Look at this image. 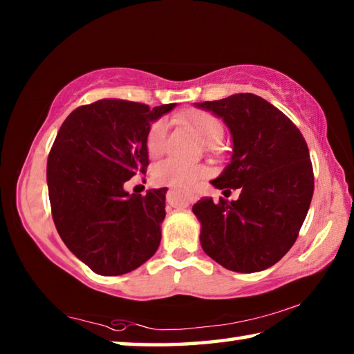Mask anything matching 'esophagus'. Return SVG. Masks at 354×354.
Listing matches in <instances>:
<instances>
[{
    "mask_svg": "<svg viewBox=\"0 0 354 354\" xmlns=\"http://www.w3.org/2000/svg\"><path fill=\"white\" fill-rule=\"evenodd\" d=\"M195 201L194 195H183V194H176V192L169 190L167 192V203L170 206L175 207H187L189 205Z\"/></svg>",
    "mask_w": 354,
    "mask_h": 354,
    "instance_id": "34e87169",
    "label": "esophagus"
}]
</instances>
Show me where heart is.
Here are the masks:
<instances>
[{
    "label": "heart",
    "instance_id": "obj_1",
    "mask_svg": "<svg viewBox=\"0 0 354 354\" xmlns=\"http://www.w3.org/2000/svg\"><path fill=\"white\" fill-rule=\"evenodd\" d=\"M192 134L198 139L203 145L215 147L223 139L225 128L218 118L207 112H192L183 118ZM167 133L169 124L165 120L156 122L147 137V149L149 156H159L167 145ZM209 175V169L198 164H185L175 159H167L156 164L153 169V181L158 185L175 189L178 192H190L196 187V184L203 181Z\"/></svg>",
    "mask_w": 354,
    "mask_h": 354
}]
</instances>
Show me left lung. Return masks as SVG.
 <instances>
[{"mask_svg":"<svg viewBox=\"0 0 354 354\" xmlns=\"http://www.w3.org/2000/svg\"><path fill=\"white\" fill-rule=\"evenodd\" d=\"M195 106L223 120L232 139L231 162L211 184L241 189L236 201L205 196L192 207L201 247L227 270H266L292 248L309 211L314 171L308 143L283 112L253 93Z\"/></svg>","mask_w":354,"mask_h":354,"instance_id":"1","label":"left lung"}]
</instances>
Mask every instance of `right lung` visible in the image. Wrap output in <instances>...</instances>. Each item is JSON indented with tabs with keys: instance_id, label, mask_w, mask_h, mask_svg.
Instances as JSON below:
<instances>
[{
	"instance_id": "obj_1",
	"label": "right lung",
	"mask_w": 354,
	"mask_h": 354,
	"mask_svg": "<svg viewBox=\"0 0 354 354\" xmlns=\"http://www.w3.org/2000/svg\"><path fill=\"white\" fill-rule=\"evenodd\" d=\"M175 103L149 106L104 98L65 118L46 164L53 220L77 259L103 277L147 262L160 243L167 187L129 194L124 183L148 167L151 123Z\"/></svg>"
}]
</instances>
